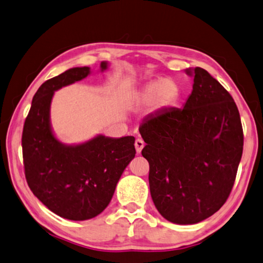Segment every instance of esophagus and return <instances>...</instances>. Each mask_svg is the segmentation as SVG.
<instances>
[{
  "label": "esophagus",
  "instance_id": "1",
  "mask_svg": "<svg viewBox=\"0 0 263 263\" xmlns=\"http://www.w3.org/2000/svg\"><path fill=\"white\" fill-rule=\"evenodd\" d=\"M144 147V141L142 140V138H137L135 141V148H136V152L137 153H141L142 148Z\"/></svg>",
  "mask_w": 263,
  "mask_h": 263
}]
</instances>
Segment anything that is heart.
<instances>
[{"label": "heart", "instance_id": "1", "mask_svg": "<svg viewBox=\"0 0 263 263\" xmlns=\"http://www.w3.org/2000/svg\"><path fill=\"white\" fill-rule=\"evenodd\" d=\"M180 97V88L171 79H157L137 93L135 101L138 104H150L156 101L157 106L167 107L174 105Z\"/></svg>", "mask_w": 263, "mask_h": 263}]
</instances>
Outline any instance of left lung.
Wrapping results in <instances>:
<instances>
[{"mask_svg": "<svg viewBox=\"0 0 263 263\" xmlns=\"http://www.w3.org/2000/svg\"><path fill=\"white\" fill-rule=\"evenodd\" d=\"M193 76L183 108H166L140 126L152 200L177 224L198 223L223 206L244 145L234 98L204 68L196 67Z\"/></svg>", "mask_w": 263, "mask_h": 263, "instance_id": "left-lung-1", "label": "left lung"}]
</instances>
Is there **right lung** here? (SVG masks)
Wrapping results in <instances>:
<instances>
[{
	"mask_svg": "<svg viewBox=\"0 0 263 263\" xmlns=\"http://www.w3.org/2000/svg\"><path fill=\"white\" fill-rule=\"evenodd\" d=\"M107 64H101L105 70ZM90 68L74 67L37 89L25 119L22 146L29 189L54 214L83 221L110 204L117 183L135 157V138L97 136L80 145H64L51 132L49 112L54 90L82 80Z\"/></svg>",
	"mask_w": 263,
	"mask_h": 263,
	"instance_id": "obj_1",
	"label": "right lung"
}]
</instances>
